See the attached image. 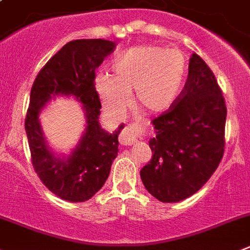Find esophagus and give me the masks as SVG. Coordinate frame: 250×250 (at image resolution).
Wrapping results in <instances>:
<instances>
[{"mask_svg":"<svg viewBox=\"0 0 250 250\" xmlns=\"http://www.w3.org/2000/svg\"><path fill=\"white\" fill-rule=\"evenodd\" d=\"M141 131H143L141 125H139V124H131L127 127H125V130L121 132L120 137H119V141L124 146L134 145L137 141V135L140 134Z\"/></svg>","mask_w":250,"mask_h":250,"instance_id":"34e87169","label":"esophagus"}]
</instances>
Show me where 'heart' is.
Returning a JSON list of instances; mask_svg holds the SVG:
<instances>
[{"mask_svg": "<svg viewBox=\"0 0 250 250\" xmlns=\"http://www.w3.org/2000/svg\"><path fill=\"white\" fill-rule=\"evenodd\" d=\"M187 59L180 49L160 45L130 48L113 63V75L99 74L95 86L111 115L123 116L135 100L150 113H164L180 97L187 73Z\"/></svg>", "mask_w": 250, "mask_h": 250, "instance_id": "heart-1", "label": "heart"}]
</instances>
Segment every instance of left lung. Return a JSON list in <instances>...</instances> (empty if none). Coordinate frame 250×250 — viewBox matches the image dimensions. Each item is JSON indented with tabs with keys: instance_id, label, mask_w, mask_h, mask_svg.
I'll list each match as a JSON object with an SVG mask.
<instances>
[{
	"instance_id": "1",
	"label": "left lung",
	"mask_w": 250,
	"mask_h": 250,
	"mask_svg": "<svg viewBox=\"0 0 250 250\" xmlns=\"http://www.w3.org/2000/svg\"><path fill=\"white\" fill-rule=\"evenodd\" d=\"M227 106L213 72L192 54L188 77L175 104L152 120V159L140 171L144 186L161 202L188 198L209 180L224 153Z\"/></svg>"
}]
</instances>
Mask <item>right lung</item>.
I'll list each match as a JSON object with an SVG mask.
<instances>
[{
  "instance_id": "add662e5",
  "label": "right lung",
  "mask_w": 250,
  "mask_h": 250,
  "mask_svg": "<svg viewBox=\"0 0 250 250\" xmlns=\"http://www.w3.org/2000/svg\"><path fill=\"white\" fill-rule=\"evenodd\" d=\"M115 43L106 40L68 42L40 70L31 89L24 129L33 168L52 193L69 202L90 200L109 177L118 156V136L99 124V94L95 89V69L111 54ZM56 95H73L83 104L87 127L72 155L57 158L45 144L38 116L45 103Z\"/></svg>"
}]
</instances>
